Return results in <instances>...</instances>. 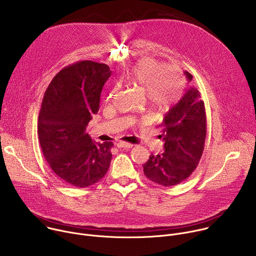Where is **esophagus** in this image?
Returning <instances> with one entry per match:
<instances>
[{"instance_id":"1","label":"esophagus","mask_w":256,"mask_h":256,"mask_svg":"<svg viewBox=\"0 0 256 256\" xmlns=\"http://www.w3.org/2000/svg\"><path fill=\"white\" fill-rule=\"evenodd\" d=\"M118 148H124V149H130L132 147V144L126 142H118L116 144Z\"/></svg>"}]
</instances>
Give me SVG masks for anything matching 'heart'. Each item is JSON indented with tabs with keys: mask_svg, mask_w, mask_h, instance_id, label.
I'll use <instances>...</instances> for the list:
<instances>
[{
	"mask_svg": "<svg viewBox=\"0 0 256 256\" xmlns=\"http://www.w3.org/2000/svg\"><path fill=\"white\" fill-rule=\"evenodd\" d=\"M130 80L146 92L147 99L154 107L166 110L180 97L184 80L178 72L152 58H144L134 66L130 72ZM116 88L109 93L110 99Z\"/></svg>",
	"mask_w": 256,
	"mask_h": 256,
	"instance_id": "b5f03b06",
	"label": "heart"
}]
</instances>
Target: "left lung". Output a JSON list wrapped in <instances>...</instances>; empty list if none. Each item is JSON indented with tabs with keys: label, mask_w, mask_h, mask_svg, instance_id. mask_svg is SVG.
Returning <instances> with one entry per match:
<instances>
[{
	"label": "left lung",
	"mask_w": 256,
	"mask_h": 256,
	"mask_svg": "<svg viewBox=\"0 0 256 256\" xmlns=\"http://www.w3.org/2000/svg\"><path fill=\"white\" fill-rule=\"evenodd\" d=\"M188 80L192 74L184 72ZM164 152L150 155L144 174L163 186H176L194 171L202 158L206 136L204 103L196 88L190 87L181 99L169 109L162 124Z\"/></svg>",
	"instance_id": "1"
}]
</instances>
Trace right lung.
<instances>
[{
    "label": "right lung",
    "mask_w": 256,
    "mask_h": 256,
    "mask_svg": "<svg viewBox=\"0 0 256 256\" xmlns=\"http://www.w3.org/2000/svg\"><path fill=\"white\" fill-rule=\"evenodd\" d=\"M112 75L105 64L81 60L60 70L42 103L38 132L52 172L66 184H95L112 162V142H93L86 126L99 110L102 88Z\"/></svg>",
    "instance_id": "1"
}]
</instances>
